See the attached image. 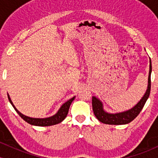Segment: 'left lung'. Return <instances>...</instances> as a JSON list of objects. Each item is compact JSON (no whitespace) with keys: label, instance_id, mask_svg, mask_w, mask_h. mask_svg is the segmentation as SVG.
<instances>
[{"label":"left lung","instance_id":"8db88e82","mask_svg":"<svg viewBox=\"0 0 158 158\" xmlns=\"http://www.w3.org/2000/svg\"><path fill=\"white\" fill-rule=\"evenodd\" d=\"M149 73L148 78V86L146 91L137 104L131 109L119 113H109L105 110L102 101L97 97H92V107L94 115L101 123L108 125H126L131 123L138 116L139 112L143 109L145 103L147 101L151 90V73H152V61L149 58Z\"/></svg>","mask_w":158,"mask_h":158}]
</instances>
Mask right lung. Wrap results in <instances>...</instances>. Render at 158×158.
<instances>
[{"label": "right lung", "instance_id": "add662e5", "mask_svg": "<svg viewBox=\"0 0 158 158\" xmlns=\"http://www.w3.org/2000/svg\"><path fill=\"white\" fill-rule=\"evenodd\" d=\"M7 95H8L9 101H10L11 105L13 106V108H15L16 112L19 114L20 117H21L23 120H25L27 123H28L29 124L36 126H53V125H56L58 124V123H60L61 122H62V121L65 119V117H67V115H68L70 105H71L72 102H73L76 97H73V98H71V99H70L69 100L67 101L66 102H64V104L60 107V108L58 110L57 113L54 114V115L51 116V117H46V118H33V117H27V116H25L23 115V114H21V112L15 108V106H14L13 102L11 100L10 95H9L8 94H7Z\"/></svg>", "mask_w": 158, "mask_h": 158}]
</instances>
